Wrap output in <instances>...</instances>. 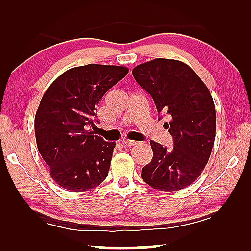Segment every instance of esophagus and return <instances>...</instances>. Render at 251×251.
Wrapping results in <instances>:
<instances>
[{"label": "esophagus", "instance_id": "1", "mask_svg": "<svg viewBox=\"0 0 251 251\" xmlns=\"http://www.w3.org/2000/svg\"><path fill=\"white\" fill-rule=\"evenodd\" d=\"M122 142H123V146H124V147H133L137 143V142H135V141H132V140H123Z\"/></svg>", "mask_w": 251, "mask_h": 251}]
</instances>
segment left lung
<instances>
[{
  "label": "left lung",
  "mask_w": 251,
  "mask_h": 251,
  "mask_svg": "<svg viewBox=\"0 0 251 251\" xmlns=\"http://www.w3.org/2000/svg\"><path fill=\"white\" fill-rule=\"evenodd\" d=\"M133 76L152 97L158 114L167 115L169 122L164 126L173 137L171 149L150 141L153 158L142 168L141 177L160 191L184 189L199 177L213 150V97L199 76L178 60L158 58L141 63Z\"/></svg>",
  "instance_id": "1"
}]
</instances>
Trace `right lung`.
Returning a JSON list of instances; mask_svg holds the SVG:
<instances>
[{
  "label": "right lung",
  "instance_id": "add662e5",
  "mask_svg": "<svg viewBox=\"0 0 251 251\" xmlns=\"http://www.w3.org/2000/svg\"><path fill=\"white\" fill-rule=\"evenodd\" d=\"M127 74L123 66L90 63L67 70L45 91L35 116V136L51 177L61 188L90 191L108 176L116 143L87 128L94 127L99 101Z\"/></svg>",
  "mask_w": 251,
  "mask_h": 251
}]
</instances>
